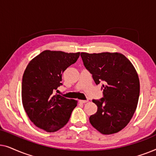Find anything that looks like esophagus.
<instances>
[{"instance_id": "34e87169", "label": "esophagus", "mask_w": 156, "mask_h": 156, "mask_svg": "<svg viewBox=\"0 0 156 156\" xmlns=\"http://www.w3.org/2000/svg\"><path fill=\"white\" fill-rule=\"evenodd\" d=\"M88 101H89L88 99H87V100H80V101H79V102H80V103H82V104L87 103V102H88Z\"/></svg>"}]
</instances>
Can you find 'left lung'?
<instances>
[{"label": "left lung", "mask_w": 156, "mask_h": 156, "mask_svg": "<svg viewBox=\"0 0 156 156\" xmlns=\"http://www.w3.org/2000/svg\"><path fill=\"white\" fill-rule=\"evenodd\" d=\"M81 57L96 84L101 83L103 90V97L92 100L98 108L89 122L105 135L120 131L137 107L140 83L135 68L120 53L82 52Z\"/></svg>", "instance_id": "1"}]
</instances>
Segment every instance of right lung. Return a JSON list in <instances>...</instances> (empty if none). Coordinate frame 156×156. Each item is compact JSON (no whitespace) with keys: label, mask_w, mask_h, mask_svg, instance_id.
<instances>
[{"label":"right lung","mask_w":156,"mask_h":156,"mask_svg":"<svg viewBox=\"0 0 156 156\" xmlns=\"http://www.w3.org/2000/svg\"><path fill=\"white\" fill-rule=\"evenodd\" d=\"M80 55L45 50L27 65L22 81L23 105L37 127L55 132L67 123L77 101L55 92L62 85V73L76 62Z\"/></svg>","instance_id":"add662e5"}]
</instances>
